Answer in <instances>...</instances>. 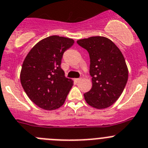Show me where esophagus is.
<instances>
[{"label": "esophagus", "mask_w": 148, "mask_h": 148, "mask_svg": "<svg viewBox=\"0 0 148 148\" xmlns=\"http://www.w3.org/2000/svg\"><path fill=\"white\" fill-rule=\"evenodd\" d=\"M74 80H75L76 82H79V81H81V78H77V79H75Z\"/></svg>", "instance_id": "esophagus-1"}]
</instances>
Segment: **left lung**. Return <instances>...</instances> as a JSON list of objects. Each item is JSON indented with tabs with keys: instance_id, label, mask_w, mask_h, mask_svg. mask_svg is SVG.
<instances>
[{
	"instance_id": "8db88e82",
	"label": "left lung",
	"mask_w": 148,
	"mask_h": 148,
	"mask_svg": "<svg viewBox=\"0 0 148 148\" xmlns=\"http://www.w3.org/2000/svg\"><path fill=\"white\" fill-rule=\"evenodd\" d=\"M77 44L90 57L92 88L84 94L89 106L102 109L110 107L122 94L128 78V70L122 52L112 41L104 37L79 40Z\"/></svg>"
}]
</instances>
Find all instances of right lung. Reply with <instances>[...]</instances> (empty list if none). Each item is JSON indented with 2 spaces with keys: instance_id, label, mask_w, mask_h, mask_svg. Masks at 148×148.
Here are the masks:
<instances>
[{
  "instance_id": "right-lung-1",
  "label": "right lung",
  "mask_w": 148,
  "mask_h": 148,
  "mask_svg": "<svg viewBox=\"0 0 148 148\" xmlns=\"http://www.w3.org/2000/svg\"><path fill=\"white\" fill-rule=\"evenodd\" d=\"M74 40L53 35L38 42L25 58L21 82L29 98L38 107L55 110L64 104L73 81L65 77L61 60Z\"/></svg>"
}]
</instances>
